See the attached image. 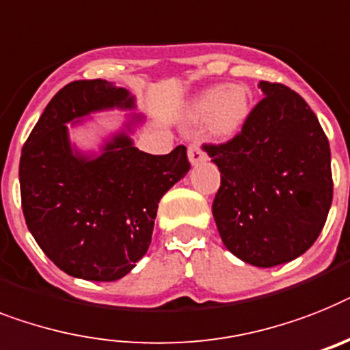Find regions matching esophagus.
<instances>
[{
    "mask_svg": "<svg viewBox=\"0 0 350 350\" xmlns=\"http://www.w3.org/2000/svg\"><path fill=\"white\" fill-rule=\"evenodd\" d=\"M187 157H189L191 164H198L206 159V152L202 150V146L198 143H191L189 148H187Z\"/></svg>",
    "mask_w": 350,
    "mask_h": 350,
    "instance_id": "obj_1",
    "label": "esophagus"
}]
</instances>
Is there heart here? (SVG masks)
Segmentation results:
<instances>
[{
    "instance_id": "obj_1",
    "label": "heart",
    "mask_w": 350,
    "mask_h": 350,
    "mask_svg": "<svg viewBox=\"0 0 350 350\" xmlns=\"http://www.w3.org/2000/svg\"><path fill=\"white\" fill-rule=\"evenodd\" d=\"M250 112V92L243 85H215L200 94L189 105L191 121H207V129L216 139H229L247 121Z\"/></svg>"
}]
</instances>
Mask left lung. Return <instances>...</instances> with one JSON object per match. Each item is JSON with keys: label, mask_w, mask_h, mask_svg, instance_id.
Here are the masks:
<instances>
[{"label": "left lung", "mask_w": 350, "mask_h": 350, "mask_svg": "<svg viewBox=\"0 0 350 350\" xmlns=\"http://www.w3.org/2000/svg\"><path fill=\"white\" fill-rule=\"evenodd\" d=\"M262 100L241 132L204 144L221 173L213 216L221 241L241 261L270 268L317 241L333 202L331 150L304 98L259 82Z\"/></svg>", "instance_id": "8db88e82"}]
</instances>
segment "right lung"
Returning <instances> with one entry per match:
<instances>
[{
  "instance_id": "obj_1",
  "label": "right lung",
  "mask_w": 350,
  "mask_h": 350,
  "mask_svg": "<svg viewBox=\"0 0 350 350\" xmlns=\"http://www.w3.org/2000/svg\"><path fill=\"white\" fill-rule=\"evenodd\" d=\"M134 107L126 89L102 78L77 80L51 98L23 146L19 184L26 225L68 275L103 282L126 275L148 250L159 200L191 168L186 146L166 155L144 154L125 130L98 155L71 146L66 123ZM141 120L134 114L126 130Z\"/></svg>"
}]
</instances>
